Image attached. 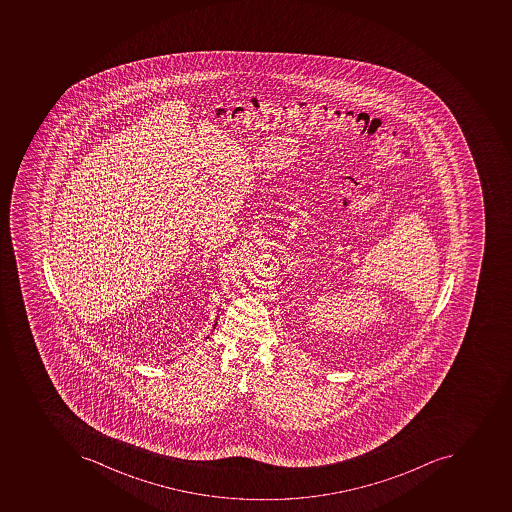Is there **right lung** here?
<instances>
[{"label": "right lung", "instance_id": "obj_1", "mask_svg": "<svg viewBox=\"0 0 512 512\" xmlns=\"http://www.w3.org/2000/svg\"><path fill=\"white\" fill-rule=\"evenodd\" d=\"M214 326H216V323H214Z\"/></svg>", "mask_w": 512, "mask_h": 512}]
</instances>
